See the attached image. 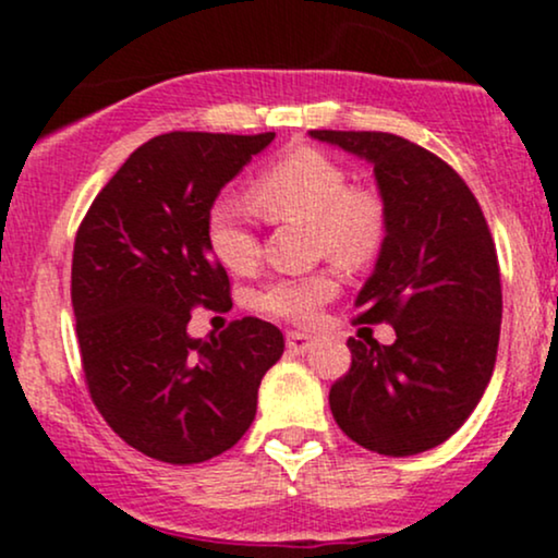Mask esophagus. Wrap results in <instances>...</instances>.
Listing matches in <instances>:
<instances>
[{
    "label": "esophagus",
    "instance_id": "34e87169",
    "mask_svg": "<svg viewBox=\"0 0 558 558\" xmlns=\"http://www.w3.org/2000/svg\"><path fill=\"white\" fill-rule=\"evenodd\" d=\"M286 345L291 354H306V351L312 349V336H306V332H299V330H288Z\"/></svg>",
    "mask_w": 558,
    "mask_h": 558
}]
</instances>
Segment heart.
<instances>
[{"instance_id":"b5f03b06","label":"heart","mask_w":558,"mask_h":558,"mask_svg":"<svg viewBox=\"0 0 558 558\" xmlns=\"http://www.w3.org/2000/svg\"><path fill=\"white\" fill-rule=\"evenodd\" d=\"M343 165L315 146H293L272 159L248 185L246 198L270 222H306L312 246L341 265L360 267L380 254L388 239V202L373 183H345ZM207 246L233 275L254 270L259 241L239 204L220 198L207 213ZM338 293L332 270L275 278L257 304L267 315L306 325Z\"/></svg>"}]
</instances>
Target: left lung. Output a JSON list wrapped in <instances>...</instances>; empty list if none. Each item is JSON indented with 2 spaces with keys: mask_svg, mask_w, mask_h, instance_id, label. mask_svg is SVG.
Wrapping results in <instances>:
<instances>
[{
  "mask_svg": "<svg viewBox=\"0 0 558 558\" xmlns=\"http://www.w3.org/2000/svg\"><path fill=\"white\" fill-rule=\"evenodd\" d=\"M367 159L388 202V239L356 296L360 323L396 341L349 338L351 369L330 412L351 440L412 457L451 438L488 388L501 332L496 243L459 172L412 141L377 131H310Z\"/></svg>",
  "mask_w": 558,
  "mask_h": 558,
  "instance_id": "obj_1",
  "label": "left lung"
}]
</instances>
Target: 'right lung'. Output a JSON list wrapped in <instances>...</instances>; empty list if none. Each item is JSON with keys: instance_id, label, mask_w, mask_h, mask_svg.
Returning a JSON list of instances; mask_svg holds the SVG:
<instances>
[{"instance_id": "add662e5", "label": "right lung", "mask_w": 558, "mask_h": 558, "mask_svg": "<svg viewBox=\"0 0 558 558\" xmlns=\"http://www.w3.org/2000/svg\"><path fill=\"white\" fill-rule=\"evenodd\" d=\"M275 133L172 131L138 146L99 191L73 248L83 375L101 417L157 462L198 464L241 440L283 332L257 317L191 338L196 306L230 304L207 213Z\"/></svg>"}]
</instances>
